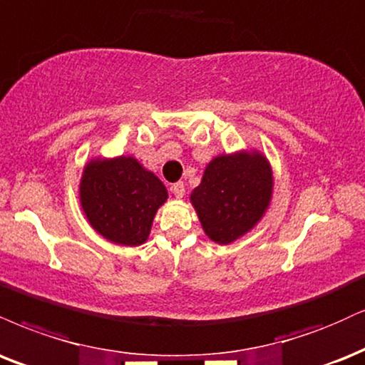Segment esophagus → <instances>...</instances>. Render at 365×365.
<instances>
[{"label":"esophagus","instance_id":"obj_1","mask_svg":"<svg viewBox=\"0 0 365 365\" xmlns=\"http://www.w3.org/2000/svg\"><path fill=\"white\" fill-rule=\"evenodd\" d=\"M171 192H173V195L177 197V199H182V197L185 195V187H183L182 182H177L171 185Z\"/></svg>","mask_w":365,"mask_h":365}]
</instances>
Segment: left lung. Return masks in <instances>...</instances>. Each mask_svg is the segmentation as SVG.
I'll return each mask as SVG.
<instances>
[{
    "label": "left lung",
    "instance_id": "1",
    "mask_svg": "<svg viewBox=\"0 0 365 365\" xmlns=\"http://www.w3.org/2000/svg\"><path fill=\"white\" fill-rule=\"evenodd\" d=\"M274 171L258 149L217 155L190 194L202 230L210 241L230 245L248 235L270 207Z\"/></svg>",
    "mask_w": 365,
    "mask_h": 365
}]
</instances>
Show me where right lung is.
Returning <instances> with one entry per match:
<instances>
[{
    "label": "right lung",
    "mask_w": 365,
    "mask_h": 365,
    "mask_svg": "<svg viewBox=\"0 0 365 365\" xmlns=\"http://www.w3.org/2000/svg\"><path fill=\"white\" fill-rule=\"evenodd\" d=\"M80 204L90 226L120 247L146 243L168 190L134 156H95L80 180Z\"/></svg>",
    "instance_id": "obj_1"
}]
</instances>
